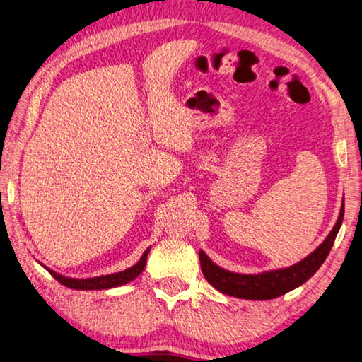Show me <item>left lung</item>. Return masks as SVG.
Listing matches in <instances>:
<instances>
[{
    "instance_id": "left-lung-1",
    "label": "left lung",
    "mask_w": 362,
    "mask_h": 362,
    "mask_svg": "<svg viewBox=\"0 0 362 362\" xmlns=\"http://www.w3.org/2000/svg\"><path fill=\"white\" fill-rule=\"evenodd\" d=\"M343 216L344 202L337 220V225H334L328 237L325 238V242L313 253L308 255L307 258L298 261L294 266H289V268L266 271L261 272V274H237V272H230L218 268L217 264H214L207 258V255L202 250H199L202 274L209 284L227 296L248 298V300H269V298L279 297L286 294V292L302 286L303 282L310 279L320 269L323 261L327 259L329 250H332L334 238L338 235V230L341 227Z\"/></svg>"
}]
</instances>
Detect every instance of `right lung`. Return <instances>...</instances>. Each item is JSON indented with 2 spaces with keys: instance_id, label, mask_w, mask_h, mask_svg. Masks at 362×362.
Instances as JSON below:
<instances>
[{
  "instance_id": "add662e5",
  "label": "right lung",
  "mask_w": 362,
  "mask_h": 362,
  "mask_svg": "<svg viewBox=\"0 0 362 362\" xmlns=\"http://www.w3.org/2000/svg\"><path fill=\"white\" fill-rule=\"evenodd\" d=\"M150 248L145 251L142 255V258L132 268L116 272V274H107V276H99V277H91V279H70V277H64L60 274H57L54 271H49L52 276L55 277L60 284H64L70 289H78V291H94V289H111V287H117L122 284H127L132 279H135L140 272L144 271L145 263H146V256H148Z\"/></svg>"
}]
</instances>
